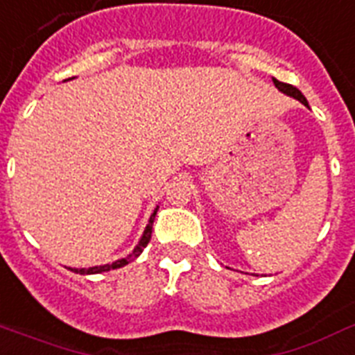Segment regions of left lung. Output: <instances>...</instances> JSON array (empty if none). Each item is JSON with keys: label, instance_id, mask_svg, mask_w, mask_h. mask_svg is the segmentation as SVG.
<instances>
[{"label": "left lung", "instance_id": "obj_1", "mask_svg": "<svg viewBox=\"0 0 355 355\" xmlns=\"http://www.w3.org/2000/svg\"><path fill=\"white\" fill-rule=\"evenodd\" d=\"M273 83H275V87L279 89V91H282L284 94H288V96H293V98H297L299 102L304 103V105H308L306 102V98L302 96V93L299 91L297 87H293V85H290V83H284V82H279V80H275L273 78Z\"/></svg>", "mask_w": 355, "mask_h": 355}]
</instances>
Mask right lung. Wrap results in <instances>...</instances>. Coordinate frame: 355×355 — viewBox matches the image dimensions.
<instances>
[{"label": "right lung", "mask_w": 355, "mask_h": 355, "mask_svg": "<svg viewBox=\"0 0 355 355\" xmlns=\"http://www.w3.org/2000/svg\"><path fill=\"white\" fill-rule=\"evenodd\" d=\"M158 209V207H157ZM157 209L153 211L151 218H149V224L146 226V232H144L142 239H140V243H138V246L132 250L131 253H129L128 257L125 259H120V261H114L112 264H103V266H94V268H82V270H76L74 268L73 272L76 273H82V275H85V273H102V272H109V270H116V268H122L125 266V264H129L131 261H135V259L140 255V253L144 252V248L148 246L149 244V239H151V232H153V220H155V215H157Z\"/></svg>", "instance_id": "obj_1"}]
</instances>
